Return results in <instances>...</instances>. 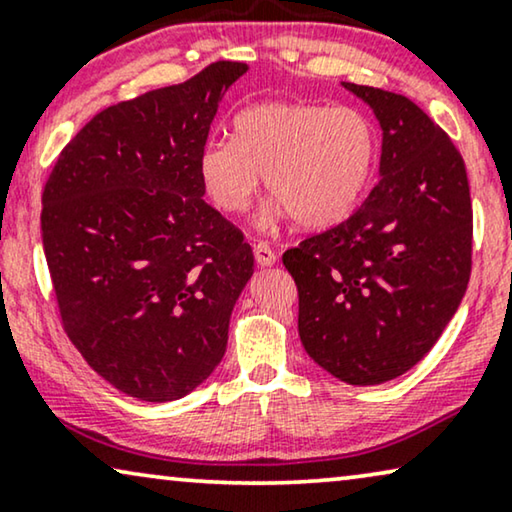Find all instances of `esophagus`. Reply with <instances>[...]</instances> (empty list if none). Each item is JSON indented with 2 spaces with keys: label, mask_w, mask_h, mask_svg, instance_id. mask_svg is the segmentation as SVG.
<instances>
[{
  "label": "esophagus",
  "mask_w": 512,
  "mask_h": 512,
  "mask_svg": "<svg viewBox=\"0 0 512 512\" xmlns=\"http://www.w3.org/2000/svg\"><path fill=\"white\" fill-rule=\"evenodd\" d=\"M255 259H257L259 266H273V264H276L278 257H276V253H273V248L269 246V243L259 241L255 246Z\"/></svg>",
  "instance_id": "esophagus-1"
}]
</instances>
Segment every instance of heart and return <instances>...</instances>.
<instances>
[{
  "instance_id": "b5f03b06",
  "label": "heart",
  "mask_w": 512,
  "mask_h": 512,
  "mask_svg": "<svg viewBox=\"0 0 512 512\" xmlns=\"http://www.w3.org/2000/svg\"><path fill=\"white\" fill-rule=\"evenodd\" d=\"M378 157V134L362 111L315 102H262L234 118L232 139L199 150V178L227 215L246 213L259 183L273 197L259 218L304 229L343 222L362 201Z\"/></svg>"
}]
</instances>
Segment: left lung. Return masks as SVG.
I'll return each instance as SVG.
<instances>
[{
    "instance_id": "1",
    "label": "left lung",
    "mask_w": 512,
    "mask_h": 512,
    "mask_svg": "<svg viewBox=\"0 0 512 512\" xmlns=\"http://www.w3.org/2000/svg\"><path fill=\"white\" fill-rule=\"evenodd\" d=\"M383 129L380 181L341 225L283 255L299 336L348 385L399 378L434 348L471 276L473 208L462 155L420 106L343 83Z\"/></svg>"
}]
</instances>
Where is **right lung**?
<instances>
[{
	"label": "right lung",
	"mask_w": 512,
	"mask_h": 512,
	"mask_svg": "<svg viewBox=\"0 0 512 512\" xmlns=\"http://www.w3.org/2000/svg\"><path fill=\"white\" fill-rule=\"evenodd\" d=\"M243 62L97 113L43 187V253L62 325L99 376L176 401L211 376L255 271L243 234L204 201L199 150Z\"/></svg>",
	"instance_id": "right-lung-1"
}]
</instances>
